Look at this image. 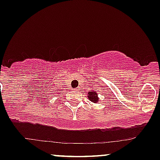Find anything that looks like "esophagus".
Returning a JSON list of instances; mask_svg holds the SVG:
<instances>
[{
	"label": "esophagus",
	"instance_id": "34e87169",
	"mask_svg": "<svg viewBox=\"0 0 160 160\" xmlns=\"http://www.w3.org/2000/svg\"><path fill=\"white\" fill-rule=\"evenodd\" d=\"M74 91H78V88H75V89H73Z\"/></svg>",
	"mask_w": 160,
	"mask_h": 160
}]
</instances>
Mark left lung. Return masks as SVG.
Returning <instances> with one entry per match:
<instances>
[{
  "label": "left lung",
  "instance_id": "8db88e82",
  "mask_svg": "<svg viewBox=\"0 0 160 160\" xmlns=\"http://www.w3.org/2000/svg\"><path fill=\"white\" fill-rule=\"evenodd\" d=\"M88 98L89 101L94 103V104H97L99 100L98 94L95 91H90V92H88Z\"/></svg>",
  "mask_w": 160,
  "mask_h": 160
}]
</instances>
